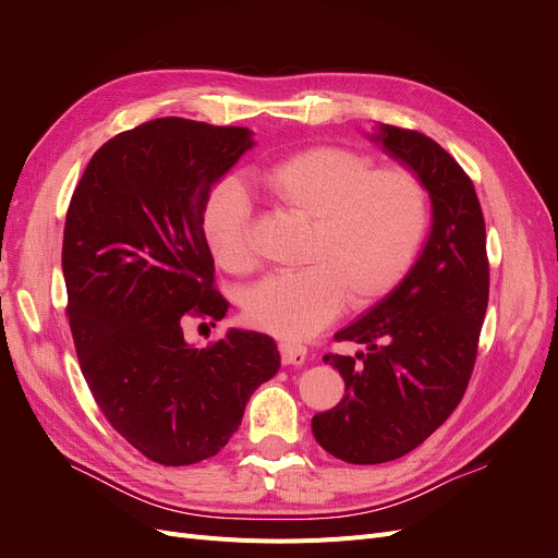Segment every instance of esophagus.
<instances>
[{"instance_id": "esophagus-1", "label": "esophagus", "mask_w": 558, "mask_h": 558, "mask_svg": "<svg viewBox=\"0 0 558 558\" xmlns=\"http://www.w3.org/2000/svg\"><path fill=\"white\" fill-rule=\"evenodd\" d=\"M279 353L283 365H302L307 359V347L298 342H281Z\"/></svg>"}]
</instances>
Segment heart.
<instances>
[{
	"label": "heart",
	"instance_id": "1",
	"mask_svg": "<svg viewBox=\"0 0 558 558\" xmlns=\"http://www.w3.org/2000/svg\"><path fill=\"white\" fill-rule=\"evenodd\" d=\"M256 183L279 207L310 218L302 263L258 281L244 298L253 328L305 340L340 316L347 300L369 307L410 275L430 226L424 181L342 146H314L265 167ZM251 202L238 183L211 191L202 232L216 265L232 275L253 267Z\"/></svg>",
	"mask_w": 558,
	"mask_h": 558
}]
</instances>
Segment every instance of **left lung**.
I'll list each match as a JSON object with an SVG mask.
<instances>
[{
  "label": "left lung",
  "instance_id": "obj_1",
  "mask_svg": "<svg viewBox=\"0 0 558 558\" xmlns=\"http://www.w3.org/2000/svg\"><path fill=\"white\" fill-rule=\"evenodd\" d=\"M369 140L424 181L433 228L410 275L335 335L367 351L324 356L342 375L344 398L314 414L312 433L356 465L400 459L445 424L475 367L488 305L486 228L463 167L416 130L379 125Z\"/></svg>",
  "mask_w": 558,
  "mask_h": 558
}]
</instances>
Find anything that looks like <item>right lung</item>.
<instances>
[{
  "label": "right lung",
  "instance_id": "1",
  "mask_svg": "<svg viewBox=\"0 0 558 558\" xmlns=\"http://www.w3.org/2000/svg\"><path fill=\"white\" fill-rule=\"evenodd\" d=\"M253 146L246 128L167 116L90 158L64 221L66 316L105 418L146 459L191 465L221 451L279 369L272 337L228 330L197 349L189 318L221 320L202 232L211 185Z\"/></svg>",
  "mask_w": 558,
  "mask_h": 558
}]
</instances>
